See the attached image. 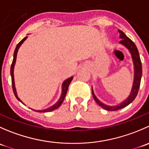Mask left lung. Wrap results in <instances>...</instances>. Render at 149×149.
<instances>
[{"label":"left lung","instance_id":"obj_1","mask_svg":"<svg viewBox=\"0 0 149 149\" xmlns=\"http://www.w3.org/2000/svg\"><path fill=\"white\" fill-rule=\"evenodd\" d=\"M118 31L120 34V38L121 39V40L120 41L119 43L121 44L122 45L125 47L129 50L130 55H131L133 65H134V79H133V86H132L131 88V91H130V95L128 96V97H127L126 100H125L123 102H122L121 103L118 104L117 105H115V106L107 105L105 104L102 102H100V100L97 99V97H96V95L94 93V91H93V88H91L93 97H94L96 102L98 104L100 107H102L103 109L108 111H115L118 110V109H120L122 108L125 107L130 104L136 99V96H137L138 94V92H139L140 84H141V76H142V65H141V59H140L139 50H138L137 49V47L136 46L134 42H133L130 39H129L128 37L125 34V33L123 32V31H122L120 29H118Z\"/></svg>","mask_w":149,"mask_h":149}]
</instances>
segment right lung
<instances>
[{
  "mask_svg": "<svg viewBox=\"0 0 149 149\" xmlns=\"http://www.w3.org/2000/svg\"><path fill=\"white\" fill-rule=\"evenodd\" d=\"M26 39H27V37H25L24 38L23 40H22V41H21L20 42H19V44L16 45V49H15V51H14V53H13V62H12L11 66H10V76H11L12 88H13V93H14V95H15V97H16V99H17V100H19V102H22V104H24V103L22 102V100H21L19 98V97H18V95H17V92H16V87H15L14 76H13V70H14V65H15V63H16V56H17L18 50H19V47H20L21 45L23 44V42L25 41V40H26ZM73 76H71V77L68 78V79H67L66 80L64 81L63 83V84H62V93H61V97H60V99L58 100V101L57 102L55 103V104H53L52 106H51L50 107H48V108H47V109H42V110H35V109H33L34 111H36V112H51V111H53V110H55V109H58V108L59 107L61 106V104H62L63 102L64 99H65V97L66 94H67V91H68V88L69 84H70V82H71V81L73 80Z\"/></svg>",
  "mask_w": 149,
  "mask_h": 149,
  "instance_id": "obj_1",
  "label": "right lung"
}]
</instances>
